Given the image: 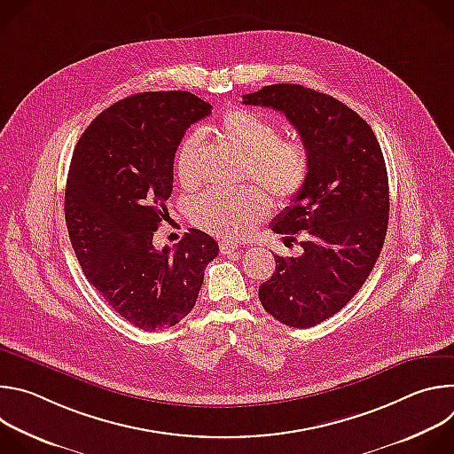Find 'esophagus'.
Here are the masks:
<instances>
[{"label":"esophagus","mask_w":454,"mask_h":454,"mask_svg":"<svg viewBox=\"0 0 454 454\" xmlns=\"http://www.w3.org/2000/svg\"><path fill=\"white\" fill-rule=\"evenodd\" d=\"M219 247H221V253H223V254H233V253H237V249H239V246H237L235 242H231V240H221V242H219Z\"/></svg>","instance_id":"34e87169"}]
</instances>
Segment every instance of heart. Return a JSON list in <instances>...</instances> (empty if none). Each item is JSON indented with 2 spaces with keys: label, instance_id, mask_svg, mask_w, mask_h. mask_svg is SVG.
Masks as SVG:
<instances>
[{
  "label": "heart",
  "instance_id": "1",
  "mask_svg": "<svg viewBox=\"0 0 454 454\" xmlns=\"http://www.w3.org/2000/svg\"><path fill=\"white\" fill-rule=\"evenodd\" d=\"M221 140L244 158V174L262 184L278 205L293 203L307 184L310 158L294 138H282L277 123L254 111L235 107L219 121ZM176 174L184 188L201 181V135L184 137L176 153ZM268 200L254 186L207 192L192 203V221L221 239H240L268 215Z\"/></svg>",
  "mask_w": 454,
  "mask_h": 454
}]
</instances>
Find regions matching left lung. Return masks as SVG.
Here are the masks:
<instances>
[{"mask_svg":"<svg viewBox=\"0 0 454 454\" xmlns=\"http://www.w3.org/2000/svg\"><path fill=\"white\" fill-rule=\"evenodd\" d=\"M242 102L284 113L309 151L305 188L271 221L286 239L301 235L303 253L275 254L273 277L258 287L266 312L309 329L341 310L377 262L390 212L382 151L372 127L331 95L273 84Z\"/></svg>","mask_w":454,"mask_h":454,"instance_id":"8db88e82","label":"left lung"}]
</instances>
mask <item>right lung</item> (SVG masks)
Listing matches in <instances>:
<instances>
[{
    "mask_svg": "<svg viewBox=\"0 0 454 454\" xmlns=\"http://www.w3.org/2000/svg\"><path fill=\"white\" fill-rule=\"evenodd\" d=\"M212 106L188 91L127 97L82 133L68 172L64 215L90 284L135 327H174L196 305L217 242L193 230L170 251L153 237L168 215L174 156Z\"/></svg>",
    "mask_w": 454,
    "mask_h": 454,
    "instance_id": "add662e5",
    "label": "right lung"
}]
</instances>
